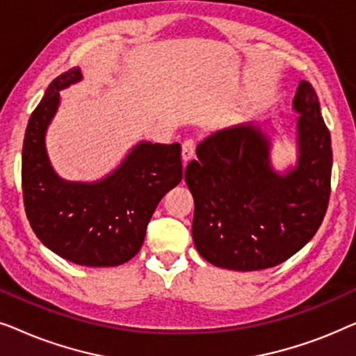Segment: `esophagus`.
Here are the masks:
<instances>
[{"mask_svg": "<svg viewBox=\"0 0 356 356\" xmlns=\"http://www.w3.org/2000/svg\"><path fill=\"white\" fill-rule=\"evenodd\" d=\"M194 152H196V144H194V140H191V139L184 140V143L181 144V159H183V162L188 163L189 160H193Z\"/></svg>", "mask_w": 356, "mask_h": 356, "instance_id": "34e87169", "label": "esophagus"}]
</instances>
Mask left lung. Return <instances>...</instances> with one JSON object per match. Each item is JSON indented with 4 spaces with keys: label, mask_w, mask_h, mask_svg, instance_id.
I'll use <instances>...</instances> for the list:
<instances>
[{
    "label": "left lung",
    "mask_w": 356,
    "mask_h": 356,
    "mask_svg": "<svg viewBox=\"0 0 356 356\" xmlns=\"http://www.w3.org/2000/svg\"><path fill=\"white\" fill-rule=\"evenodd\" d=\"M295 167L277 172L272 140L254 121L216 131L197 144L184 179L194 197L193 240L204 259L232 270L274 267L316 235L327 211L330 133L313 86L293 99Z\"/></svg>",
    "instance_id": "left-lung-1"
}]
</instances>
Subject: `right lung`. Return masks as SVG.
Segmentation results:
<instances>
[{"instance_id": "add662e5", "label": "right lung", "mask_w": 356, "mask_h": 356, "mask_svg": "<svg viewBox=\"0 0 356 356\" xmlns=\"http://www.w3.org/2000/svg\"><path fill=\"white\" fill-rule=\"evenodd\" d=\"M81 79L79 67L63 72L31 115L22 145L24 207L48 250L79 266L115 267L138 254L160 199L181 181V147L143 140L99 181L63 179L48 159L45 136L60 90Z\"/></svg>"}]
</instances>
